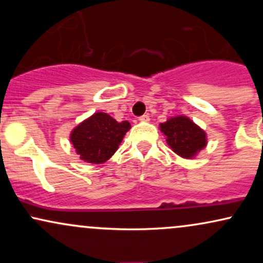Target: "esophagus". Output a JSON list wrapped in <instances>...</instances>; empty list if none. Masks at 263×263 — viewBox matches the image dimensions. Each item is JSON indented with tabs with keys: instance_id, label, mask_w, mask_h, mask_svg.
I'll return each instance as SVG.
<instances>
[{
	"instance_id": "obj_1",
	"label": "esophagus",
	"mask_w": 263,
	"mask_h": 263,
	"mask_svg": "<svg viewBox=\"0 0 263 263\" xmlns=\"http://www.w3.org/2000/svg\"><path fill=\"white\" fill-rule=\"evenodd\" d=\"M140 121H142V122L149 121V116L148 115H142V116L140 117Z\"/></svg>"
}]
</instances>
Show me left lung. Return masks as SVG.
Instances as JSON below:
<instances>
[{
    "label": "left lung",
    "instance_id": "1",
    "mask_svg": "<svg viewBox=\"0 0 263 263\" xmlns=\"http://www.w3.org/2000/svg\"><path fill=\"white\" fill-rule=\"evenodd\" d=\"M167 137V143L178 156L194 158L199 151L206 146V135L185 116H176L159 125Z\"/></svg>",
    "mask_w": 263,
    "mask_h": 263
}]
</instances>
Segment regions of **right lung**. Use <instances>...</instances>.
<instances>
[{
	"instance_id": "1",
	"label": "right lung",
	"mask_w": 263,
	"mask_h": 263,
	"mask_svg": "<svg viewBox=\"0 0 263 263\" xmlns=\"http://www.w3.org/2000/svg\"><path fill=\"white\" fill-rule=\"evenodd\" d=\"M129 128L128 121L117 122L110 115L96 112L71 131L70 141L83 161L100 164L116 152Z\"/></svg>"
}]
</instances>
